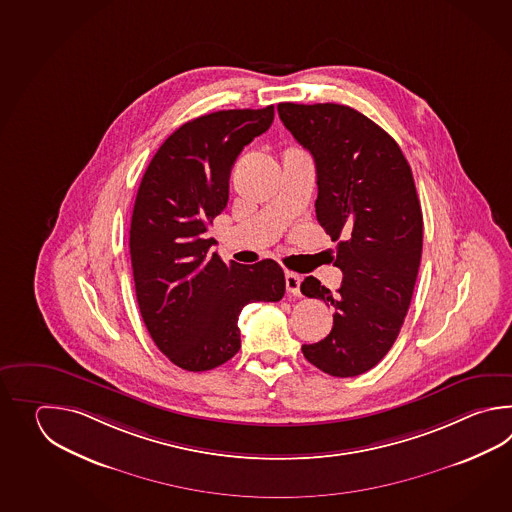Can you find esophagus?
Segmentation results:
<instances>
[{"mask_svg":"<svg viewBox=\"0 0 512 512\" xmlns=\"http://www.w3.org/2000/svg\"><path fill=\"white\" fill-rule=\"evenodd\" d=\"M300 283H302L300 274L291 271L285 272V287H287L289 293L294 294V296H300Z\"/></svg>","mask_w":512,"mask_h":512,"instance_id":"esophagus-1","label":"esophagus"}]
</instances>
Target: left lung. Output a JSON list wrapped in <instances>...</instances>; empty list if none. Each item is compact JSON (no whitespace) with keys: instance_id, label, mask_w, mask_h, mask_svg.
I'll return each instance as SVG.
<instances>
[{"instance_id":"left-lung-1","label":"left lung","mask_w":512,"mask_h":512,"mask_svg":"<svg viewBox=\"0 0 512 512\" xmlns=\"http://www.w3.org/2000/svg\"><path fill=\"white\" fill-rule=\"evenodd\" d=\"M283 126L316 166V219L337 241V294L315 276L300 289L335 307L333 329L302 353L333 377H357L390 351L412 302L423 252V214L399 144L357 109L278 104Z\"/></svg>"}]
</instances>
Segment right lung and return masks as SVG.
I'll return each instance as SVG.
<instances>
[{
	"label": "right lung",
	"instance_id": "1",
	"mask_svg": "<svg viewBox=\"0 0 512 512\" xmlns=\"http://www.w3.org/2000/svg\"><path fill=\"white\" fill-rule=\"evenodd\" d=\"M272 120L274 106L188 120L142 175L130 227L137 304L155 346L183 370H214L232 359L241 348V309L285 293L276 261L227 265L207 236L227 207L232 164Z\"/></svg>",
	"mask_w": 512,
	"mask_h": 512
}]
</instances>
